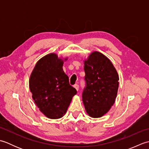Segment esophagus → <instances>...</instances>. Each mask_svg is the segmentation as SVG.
<instances>
[{"label":"esophagus","instance_id":"esophagus-1","mask_svg":"<svg viewBox=\"0 0 149 149\" xmlns=\"http://www.w3.org/2000/svg\"><path fill=\"white\" fill-rule=\"evenodd\" d=\"M75 88V90H76L77 91H78L79 90V85L77 84H75L74 85V86Z\"/></svg>","mask_w":149,"mask_h":149}]
</instances>
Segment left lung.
<instances>
[{
	"label": "left lung",
	"instance_id": "obj_1",
	"mask_svg": "<svg viewBox=\"0 0 149 149\" xmlns=\"http://www.w3.org/2000/svg\"><path fill=\"white\" fill-rule=\"evenodd\" d=\"M83 61L86 83L83 93L85 110L92 118H100L115 102L118 74L110 60L99 52H91Z\"/></svg>",
	"mask_w": 149,
	"mask_h": 149
}]
</instances>
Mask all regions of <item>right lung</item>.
<instances>
[{
	"instance_id": "right-lung-1",
	"label": "right lung",
	"mask_w": 149,
	"mask_h": 149,
	"mask_svg": "<svg viewBox=\"0 0 149 149\" xmlns=\"http://www.w3.org/2000/svg\"><path fill=\"white\" fill-rule=\"evenodd\" d=\"M68 58L49 54L38 60L29 78L33 99L40 111L50 119L64 116L77 91L69 84L63 69Z\"/></svg>"
}]
</instances>
